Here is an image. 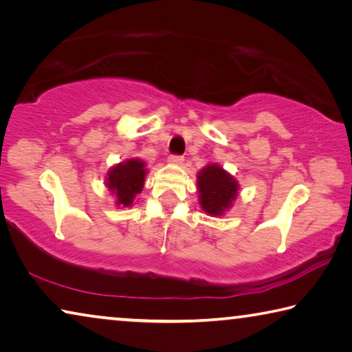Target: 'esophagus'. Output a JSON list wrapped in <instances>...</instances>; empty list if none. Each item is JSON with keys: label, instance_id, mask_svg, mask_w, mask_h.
Segmentation results:
<instances>
[{"label": "esophagus", "instance_id": "obj_1", "mask_svg": "<svg viewBox=\"0 0 352 352\" xmlns=\"http://www.w3.org/2000/svg\"><path fill=\"white\" fill-rule=\"evenodd\" d=\"M167 163L169 164H175V166H180L183 163V156H177V155H172L167 158Z\"/></svg>", "mask_w": 352, "mask_h": 352}]
</instances>
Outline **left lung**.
<instances>
[{
	"instance_id": "left-lung-1",
	"label": "left lung",
	"mask_w": 352,
	"mask_h": 352,
	"mask_svg": "<svg viewBox=\"0 0 352 352\" xmlns=\"http://www.w3.org/2000/svg\"><path fill=\"white\" fill-rule=\"evenodd\" d=\"M199 205L208 216H224L233 206L239 183L230 172L217 163H208L196 175Z\"/></svg>"
}]
</instances>
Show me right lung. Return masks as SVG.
<instances>
[{
  "mask_svg": "<svg viewBox=\"0 0 352 352\" xmlns=\"http://www.w3.org/2000/svg\"><path fill=\"white\" fill-rule=\"evenodd\" d=\"M147 174V163L141 158H126L109 167L104 185L114 196L116 206H133L138 194L142 192Z\"/></svg>",
  "mask_w": 352,
  "mask_h": 352,
  "instance_id": "1",
  "label": "right lung"
}]
</instances>
